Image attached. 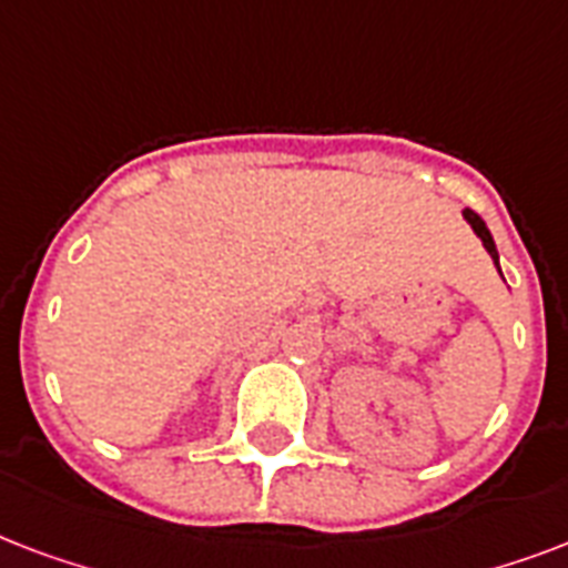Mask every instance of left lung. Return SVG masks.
<instances>
[{
  "instance_id": "8db88e82",
  "label": "left lung",
  "mask_w": 568,
  "mask_h": 568,
  "mask_svg": "<svg viewBox=\"0 0 568 568\" xmlns=\"http://www.w3.org/2000/svg\"><path fill=\"white\" fill-rule=\"evenodd\" d=\"M465 219H468V224H471V227H474V234H477L483 240V245H486V252L491 254V261H495V266H498V248H495V240H491L486 222H483L480 215L474 213V210H465Z\"/></svg>"
}]
</instances>
